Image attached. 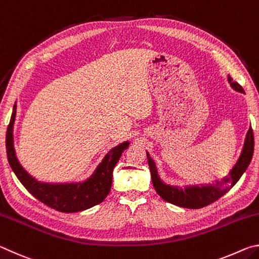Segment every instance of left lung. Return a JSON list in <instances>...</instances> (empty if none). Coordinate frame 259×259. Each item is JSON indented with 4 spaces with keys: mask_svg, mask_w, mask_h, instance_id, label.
Instances as JSON below:
<instances>
[{
    "mask_svg": "<svg viewBox=\"0 0 259 259\" xmlns=\"http://www.w3.org/2000/svg\"><path fill=\"white\" fill-rule=\"evenodd\" d=\"M227 80H229L232 89L238 91V93L244 94L242 87L238 82L233 81V78L230 75L227 76ZM146 154L148 165H150L151 170L152 183L155 191L157 192V194L164 201H166V202L178 205V207L188 209H200L214 202V201H217L219 198H222L223 195L226 194L238 183L241 176L247 170L248 165L250 164L253 154V134L250 125L247 136H245L242 151H241V154L238 161H236V163L230 170L227 176L222 178L221 181H217L214 184H205V185L202 184V185L199 186L190 185L185 186L184 188L165 184L160 178L159 174H157V168L154 160L150 156L148 152H146Z\"/></svg>",
    "mask_w": 259,
    "mask_h": 259,
    "instance_id": "1",
    "label": "left lung"
}]
</instances>
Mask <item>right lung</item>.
<instances>
[{
	"label": "right lung",
	"mask_w": 259,
	"mask_h": 259,
	"mask_svg": "<svg viewBox=\"0 0 259 259\" xmlns=\"http://www.w3.org/2000/svg\"><path fill=\"white\" fill-rule=\"evenodd\" d=\"M17 104L14 105V111L10 123L7 130V155L11 169L17 178L30 194L35 196L48 207L60 212H77L89 209L94 205L103 202L108 195L112 186V174L117 161L120 160L122 152L128 148L130 142H123L113 147L104 156L89 178L77 183H47L40 182L25 170L16 155L14 146V124L16 120Z\"/></svg>",
	"instance_id": "add662e5"
}]
</instances>
